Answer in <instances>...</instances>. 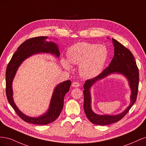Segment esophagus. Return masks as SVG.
Segmentation results:
<instances>
[{"mask_svg": "<svg viewBox=\"0 0 146 146\" xmlns=\"http://www.w3.org/2000/svg\"><path fill=\"white\" fill-rule=\"evenodd\" d=\"M72 86L73 87H76L77 88V87H78L79 86H80V83H79L77 82H74L72 84Z\"/></svg>", "mask_w": 146, "mask_h": 146, "instance_id": "34e87169", "label": "esophagus"}]
</instances>
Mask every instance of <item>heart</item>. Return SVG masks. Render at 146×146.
<instances>
[{"label":"heart","instance_id":"b5f03b06","mask_svg":"<svg viewBox=\"0 0 146 146\" xmlns=\"http://www.w3.org/2000/svg\"><path fill=\"white\" fill-rule=\"evenodd\" d=\"M68 60L74 64H80L79 71L85 78L94 77L102 72L107 60L108 51L104 44L79 42L70 47L67 52ZM66 68L70 67L69 61L63 60Z\"/></svg>","mask_w":146,"mask_h":146}]
</instances>
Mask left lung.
I'll return each instance as SVG.
<instances>
[{"mask_svg": "<svg viewBox=\"0 0 146 146\" xmlns=\"http://www.w3.org/2000/svg\"><path fill=\"white\" fill-rule=\"evenodd\" d=\"M114 46V55L108 67L105 69L99 76L87 80L84 84V111L89 121L96 125H105L120 121L129 112L135 104L138 95L139 86V70L132 53L124 46L113 39ZM114 72L122 73L127 78L132 90L131 103L124 112L115 116L98 115L92 111L89 89L97 81Z\"/></svg>", "mask_w": 146, "mask_h": 146, "instance_id": "left-lung-1", "label": "left lung"}]
</instances>
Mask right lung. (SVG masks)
Instances as JSON below:
<instances>
[{"mask_svg":"<svg viewBox=\"0 0 146 146\" xmlns=\"http://www.w3.org/2000/svg\"><path fill=\"white\" fill-rule=\"evenodd\" d=\"M46 36H38L30 38L26 40L17 48V50L13 54L11 60L8 63L6 70V95L8 102L10 103L16 114L23 121L33 124L47 125L58 117L62 111L64 104V98L69 91L71 82L67 80L57 85L54 91L50 100V107L47 112L38 117L27 116L15 104L13 99L12 82L14 78L17 68L23 61L29 56L37 53H50L59 57L60 51L55 43L46 41Z\"/></svg>","mask_w":146,"mask_h":146,"instance_id":"right-lung-1","label":"right lung"}]
</instances>
